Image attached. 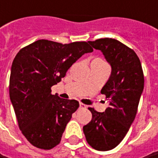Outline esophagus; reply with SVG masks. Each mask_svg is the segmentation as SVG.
<instances>
[{
  "label": "esophagus",
  "mask_w": 158,
  "mask_h": 158,
  "mask_svg": "<svg viewBox=\"0 0 158 158\" xmlns=\"http://www.w3.org/2000/svg\"><path fill=\"white\" fill-rule=\"evenodd\" d=\"M79 107L80 108H86V105H84L83 103H80L79 104Z\"/></svg>",
  "instance_id": "34e87169"
}]
</instances>
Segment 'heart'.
Instances as JSON below:
<instances>
[{"label": "heart", "instance_id": "heart-1", "mask_svg": "<svg viewBox=\"0 0 158 158\" xmlns=\"http://www.w3.org/2000/svg\"><path fill=\"white\" fill-rule=\"evenodd\" d=\"M94 60H96V61H103V60H102V59H100V58H96V59H94Z\"/></svg>", "mask_w": 158, "mask_h": 158}]
</instances>
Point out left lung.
I'll use <instances>...</instances> for the list:
<instances>
[{
  "label": "left lung",
  "instance_id": "left-lung-1",
  "mask_svg": "<svg viewBox=\"0 0 158 158\" xmlns=\"http://www.w3.org/2000/svg\"><path fill=\"white\" fill-rule=\"evenodd\" d=\"M89 43L102 51L112 72L101 90L109 105L103 113L89 107L92 119L83 127V132L91 147L106 152L116 147L129 131L137 114L144 78L139 56L126 44L109 38Z\"/></svg>",
  "mask_w": 158,
  "mask_h": 158
}]
</instances>
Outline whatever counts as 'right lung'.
I'll return each instance as SVG.
<instances>
[{"label": "right lung", "instance_id": "obj_1", "mask_svg": "<svg viewBox=\"0 0 158 158\" xmlns=\"http://www.w3.org/2000/svg\"><path fill=\"white\" fill-rule=\"evenodd\" d=\"M92 52L85 41L63 44L40 40L17 53L11 68L9 95L19 129L33 146L51 150L60 143L79 102L52 94V87L77 59Z\"/></svg>", "mask_w": 158, "mask_h": 158}]
</instances>
